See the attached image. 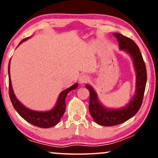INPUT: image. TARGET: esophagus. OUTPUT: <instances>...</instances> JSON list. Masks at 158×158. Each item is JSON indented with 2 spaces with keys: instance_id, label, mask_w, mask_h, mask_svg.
<instances>
[{
  "instance_id": "34e87169",
  "label": "esophagus",
  "mask_w": 158,
  "mask_h": 158,
  "mask_svg": "<svg viewBox=\"0 0 158 158\" xmlns=\"http://www.w3.org/2000/svg\"><path fill=\"white\" fill-rule=\"evenodd\" d=\"M88 81H89V77L87 75H82L79 77V83L81 85L85 84V83H86Z\"/></svg>"
}]
</instances>
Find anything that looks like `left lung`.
<instances>
[{
	"mask_svg": "<svg viewBox=\"0 0 158 158\" xmlns=\"http://www.w3.org/2000/svg\"><path fill=\"white\" fill-rule=\"evenodd\" d=\"M114 35L117 38L119 49L129 54L133 60L136 71V91L131 100L126 106L119 109H109L99 102L93 88L89 85H86V88L90 92V113L97 124L104 126L121 124L137 113L142 105L147 80L146 65L138 46L133 40L122 34L114 33Z\"/></svg>",
	"mask_w": 158,
	"mask_h": 158,
	"instance_id": "8db88e82",
	"label": "left lung"
}]
</instances>
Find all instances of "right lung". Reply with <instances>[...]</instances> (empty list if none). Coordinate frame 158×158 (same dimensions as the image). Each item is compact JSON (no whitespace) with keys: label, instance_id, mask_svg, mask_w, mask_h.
Segmentation results:
<instances>
[{"label":"right lung","instance_id":"1","mask_svg":"<svg viewBox=\"0 0 158 158\" xmlns=\"http://www.w3.org/2000/svg\"><path fill=\"white\" fill-rule=\"evenodd\" d=\"M29 38L23 39L21 42L19 43V46L21 43L25 41L28 39ZM10 61L9 63L8 67V73H9V94H10V100L12 102V106L16 110V111L19 113L22 118L28 123H31L33 126L40 127L43 128H48L56 126L58 123L59 122L61 117L64 114L66 108V104H65V99H66L67 95L70 91L72 90H75L77 88L78 84L76 83L73 85H72L70 88H67L66 90H63L59 94V98H58L57 102H56V106L52 109L48 111H35L29 109L23 106L21 102L16 98L15 94L13 92V89L12 87V83H11L10 79Z\"/></svg>","mask_w":158,"mask_h":158}]
</instances>
